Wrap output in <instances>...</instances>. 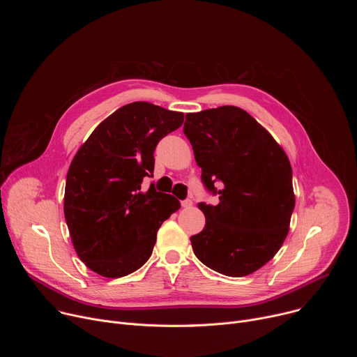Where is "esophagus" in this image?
I'll use <instances>...</instances> for the list:
<instances>
[{"label": "esophagus", "instance_id": "obj_1", "mask_svg": "<svg viewBox=\"0 0 357 357\" xmlns=\"http://www.w3.org/2000/svg\"><path fill=\"white\" fill-rule=\"evenodd\" d=\"M181 203H182V208H190L192 206V200L190 199H185Z\"/></svg>", "mask_w": 357, "mask_h": 357}]
</instances>
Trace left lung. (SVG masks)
Instances as JSON below:
<instances>
[{"label":"left lung","mask_w":357,"mask_h":357,"mask_svg":"<svg viewBox=\"0 0 357 357\" xmlns=\"http://www.w3.org/2000/svg\"><path fill=\"white\" fill-rule=\"evenodd\" d=\"M202 182L219 196L199 203L206 225L190 237L206 267L244 277L268 263L282 245L295 206L292 169L284 149L247 112L234 106L186 114Z\"/></svg>","instance_id":"left-lung-1"}]
</instances>
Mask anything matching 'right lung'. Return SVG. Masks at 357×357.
<instances>
[{"label": "right lung", "mask_w": 357, "mask_h": 357, "mask_svg": "<svg viewBox=\"0 0 357 357\" xmlns=\"http://www.w3.org/2000/svg\"><path fill=\"white\" fill-rule=\"evenodd\" d=\"M183 113L135 101L100 123L75 155L66 178L65 219L79 259L94 273L120 278L151 257L161 225L181 208L176 197L141 192L154 176L158 142Z\"/></svg>", "instance_id": "right-lung-1"}]
</instances>
